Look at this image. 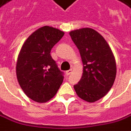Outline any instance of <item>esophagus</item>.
<instances>
[{
	"mask_svg": "<svg viewBox=\"0 0 131 131\" xmlns=\"http://www.w3.org/2000/svg\"><path fill=\"white\" fill-rule=\"evenodd\" d=\"M72 69H69V70H67V71H66V74L67 75H69L71 73H72Z\"/></svg>",
	"mask_w": 131,
	"mask_h": 131,
	"instance_id": "34e87169",
	"label": "esophagus"
}]
</instances>
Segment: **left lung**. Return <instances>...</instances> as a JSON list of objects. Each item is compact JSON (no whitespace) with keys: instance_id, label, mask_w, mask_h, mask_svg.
Here are the masks:
<instances>
[{"instance_id":"left-lung-1","label":"left lung","mask_w":131,"mask_h":131,"mask_svg":"<svg viewBox=\"0 0 131 131\" xmlns=\"http://www.w3.org/2000/svg\"><path fill=\"white\" fill-rule=\"evenodd\" d=\"M80 51L83 73L74 88L80 98L93 103L106 95L114 83L116 64L110 47L95 30L84 28L69 33Z\"/></svg>"}]
</instances>
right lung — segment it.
<instances>
[{
	"instance_id": "add662e5",
	"label": "right lung",
	"mask_w": 131,
	"mask_h": 131,
	"mask_svg": "<svg viewBox=\"0 0 131 131\" xmlns=\"http://www.w3.org/2000/svg\"><path fill=\"white\" fill-rule=\"evenodd\" d=\"M64 33L45 26L28 37L19 53L16 64L18 83L29 98L46 103L54 97L64 80L50 52Z\"/></svg>"
}]
</instances>
